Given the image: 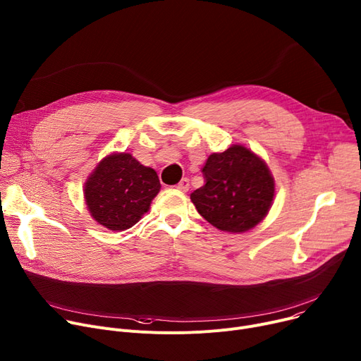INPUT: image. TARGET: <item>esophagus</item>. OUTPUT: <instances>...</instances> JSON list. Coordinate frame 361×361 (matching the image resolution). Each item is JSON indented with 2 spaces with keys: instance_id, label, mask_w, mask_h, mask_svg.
Wrapping results in <instances>:
<instances>
[{
  "instance_id": "obj_1",
  "label": "esophagus",
  "mask_w": 361,
  "mask_h": 361,
  "mask_svg": "<svg viewBox=\"0 0 361 361\" xmlns=\"http://www.w3.org/2000/svg\"><path fill=\"white\" fill-rule=\"evenodd\" d=\"M175 188L178 190H180V192H186L189 189V179L188 178H182V180Z\"/></svg>"
}]
</instances>
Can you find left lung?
<instances>
[{"mask_svg": "<svg viewBox=\"0 0 361 361\" xmlns=\"http://www.w3.org/2000/svg\"><path fill=\"white\" fill-rule=\"evenodd\" d=\"M205 183L190 193L198 212L221 231L244 233L266 216L274 182L266 163L243 146L212 153L202 168Z\"/></svg>", "mask_w": 361, "mask_h": 361, "instance_id": "left-lung-1", "label": "left lung"}]
</instances>
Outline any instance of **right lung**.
Wrapping results in <instances>:
<instances>
[{"label": "right lung", "mask_w": 361, "mask_h": 361, "mask_svg": "<svg viewBox=\"0 0 361 361\" xmlns=\"http://www.w3.org/2000/svg\"><path fill=\"white\" fill-rule=\"evenodd\" d=\"M160 190L157 173L128 153L105 157L85 183V201L97 223L113 231L133 227Z\"/></svg>", "instance_id": "add662e5"}]
</instances>
